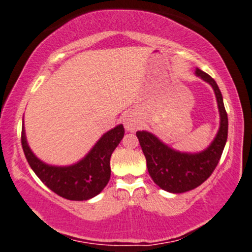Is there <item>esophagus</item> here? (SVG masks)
<instances>
[{"mask_svg":"<svg viewBox=\"0 0 252 252\" xmlns=\"http://www.w3.org/2000/svg\"><path fill=\"white\" fill-rule=\"evenodd\" d=\"M123 124L126 130H128V131H135L136 128L138 126V121L134 115L128 114L123 118Z\"/></svg>","mask_w":252,"mask_h":252,"instance_id":"obj_1","label":"esophagus"}]
</instances>
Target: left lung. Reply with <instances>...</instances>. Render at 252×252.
<instances>
[{
    "instance_id": "8db88e82",
    "label": "left lung",
    "mask_w": 252,
    "mask_h": 252,
    "mask_svg": "<svg viewBox=\"0 0 252 252\" xmlns=\"http://www.w3.org/2000/svg\"><path fill=\"white\" fill-rule=\"evenodd\" d=\"M195 73L215 90L220 114L219 131L209 148L198 154L175 152L148 131L136 132L146 156L149 175L160 189L170 193L187 192L206 181L220 160L227 140L228 121L220 90L216 80L207 73L199 68Z\"/></svg>"
}]
</instances>
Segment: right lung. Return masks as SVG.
<instances>
[{"label": "right lung", "mask_w": 252, "mask_h": 252, "mask_svg": "<svg viewBox=\"0 0 252 252\" xmlns=\"http://www.w3.org/2000/svg\"><path fill=\"white\" fill-rule=\"evenodd\" d=\"M124 136L122 124L104 134L82 161L68 167L48 166L32 153L21 132V144L31 168L46 186L68 200H88L102 192L111 174L110 158Z\"/></svg>", "instance_id": "add662e5"}]
</instances>
